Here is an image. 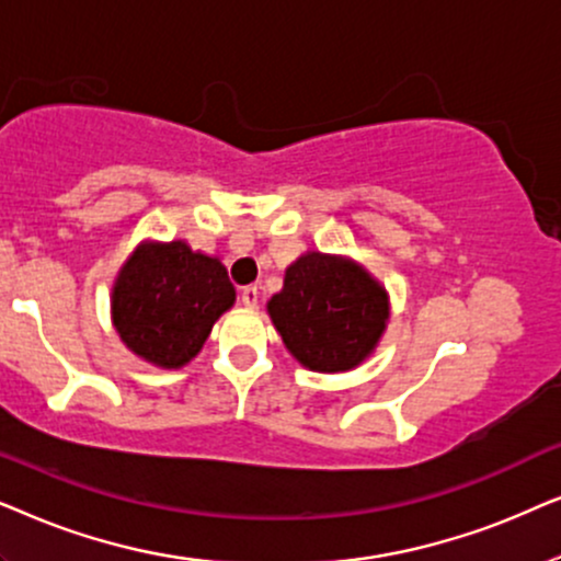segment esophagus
Listing matches in <instances>:
<instances>
[{"label":"esophagus","mask_w":561,"mask_h":561,"mask_svg":"<svg viewBox=\"0 0 561 561\" xmlns=\"http://www.w3.org/2000/svg\"><path fill=\"white\" fill-rule=\"evenodd\" d=\"M241 302L245 305V308H256V302H259V289L253 287V285L243 287V289H241Z\"/></svg>","instance_id":"obj_1"}]
</instances>
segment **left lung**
Returning <instances> with one entry per match:
<instances>
[{
    "instance_id": "1",
    "label": "left lung",
    "mask_w": 561,
    "mask_h": 561,
    "mask_svg": "<svg viewBox=\"0 0 561 561\" xmlns=\"http://www.w3.org/2000/svg\"><path fill=\"white\" fill-rule=\"evenodd\" d=\"M268 316L302 367L346 371L377 346L390 308L385 289L364 268L312 251L287 268Z\"/></svg>"
}]
</instances>
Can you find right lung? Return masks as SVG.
I'll list each match as a JSON object with an SVG mask.
<instances>
[{
    "instance_id": "1",
    "label": "right lung",
    "mask_w": 561,
    "mask_h": 561,
    "mask_svg": "<svg viewBox=\"0 0 561 561\" xmlns=\"http://www.w3.org/2000/svg\"><path fill=\"white\" fill-rule=\"evenodd\" d=\"M236 300L226 266L182 241L146 243L123 266L112 320L130 351L159 367H184Z\"/></svg>"
}]
</instances>
